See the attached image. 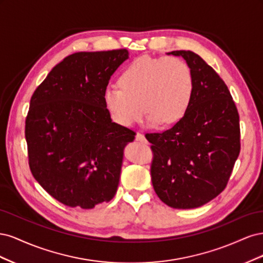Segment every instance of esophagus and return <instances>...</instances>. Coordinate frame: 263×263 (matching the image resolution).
<instances>
[{"mask_svg": "<svg viewBox=\"0 0 263 263\" xmlns=\"http://www.w3.org/2000/svg\"><path fill=\"white\" fill-rule=\"evenodd\" d=\"M135 138H136V140H137V141H141V142H147V139L145 138L144 135L140 134V133H137V134H136V137H135Z\"/></svg>", "mask_w": 263, "mask_h": 263, "instance_id": "1", "label": "esophagus"}]
</instances>
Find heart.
<instances>
[{"mask_svg":"<svg viewBox=\"0 0 263 263\" xmlns=\"http://www.w3.org/2000/svg\"><path fill=\"white\" fill-rule=\"evenodd\" d=\"M118 84L121 89L107 87L103 101L112 121L122 127L139 122L145 110L151 124L177 123L187 112L194 94L191 68L173 55L135 59L123 70Z\"/></svg>","mask_w":263,"mask_h":263,"instance_id":"obj_1","label":"heart"}]
</instances>
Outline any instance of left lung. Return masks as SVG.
Here are the masks:
<instances>
[{"mask_svg": "<svg viewBox=\"0 0 263 263\" xmlns=\"http://www.w3.org/2000/svg\"><path fill=\"white\" fill-rule=\"evenodd\" d=\"M192 71L194 94L172 128L148 133L155 192L170 208L195 209L225 190L240 153L239 114L227 85L197 53L176 50Z\"/></svg>", "mask_w": 263, "mask_h": 263, "instance_id": "left-lung-1", "label": "left lung"}]
</instances>
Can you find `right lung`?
<instances>
[{
  "label": "right lung",
  "instance_id": "add662e5",
  "mask_svg": "<svg viewBox=\"0 0 263 263\" xmlns=\"http://www.w3.org/2000/svg\"><path fill=\"white\" fill-rule=\"evenodd\" d=\"M128 55L127 49L70 54L31 95L25 121L30 172L70 208L93 209L117 191L123 150L135 132L112 122L103 94Z\"/></svg>",
  "mask_w": 263,
  "mask_h": 263
}]
</instances>
